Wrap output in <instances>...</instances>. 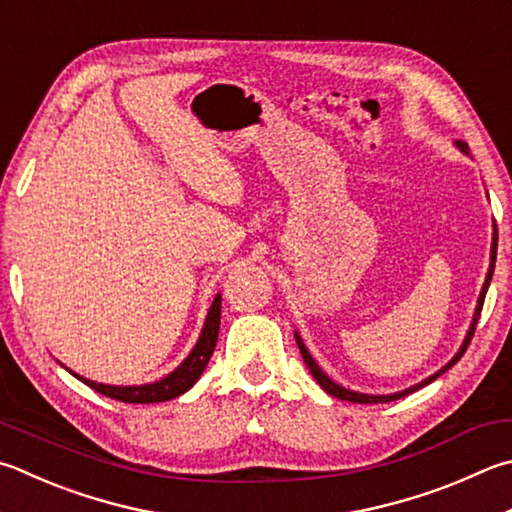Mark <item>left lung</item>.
I'll return each instance as SVG.
<instances>
[{
  "instance_id": "1",
  "label": "left lung",
  "mask_w": 512,
  "mask_h": 512,
  "mask_svg": "<svg viewBox=\"0 0 512 512\" xmlns=\"http://www.w3.org/2000/svg\"><path fill=\"white\" fill-rule=\"evenodd\" d=\"M457 147H459V150H461L463 154H470V152H468V143L457 141ZM495 259H497V226H495V235H492L490 268H488L486 282H483V286H481V293H479V300H477V309H475V318H472V324H470V329H468V333H466V340H463V345H461V349L457 351V356H454V358L448 362V365L441 367V369L436 371V374H432L430 378L421 380V383H418V385H414V387H410V389H403V392L387 394V396H371V394H358V392H351V389H347V387H340L338 383H333V380H331L327 374H324V371L318 367V362L313 360V356L309 353V349L304 347L302 338L297 336V331H295L297 347H300V353H302V358H304V362H306V367H309V371L313 374V378L318 380V385L324 389V392L331 394V396H336V398H340V401H349V403H389V401H396V398H403V396H407V394H412V392H416V389H421V387H425V385H430L432 380H436V378H439L441 374H445V371H448V369L454 365V362H459V358L463 356V353H466V349H468V345H470L472 336H475V329H477L479 315H481V309H483V300H486V291H488V286H490L492 273H495Z\"/></svg>"
}]
</instances>
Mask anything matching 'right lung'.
Segmentation results:
<instances>
[{
    "label": "right lung",
    "mask_w": 512,
    "mask_h": 512,
    "mask_svg": "<svg viewBox=\"0 0 512 512\" xmlns=\"http://www.w3.org/2000/svg\"><path fill=\"white\" fill-rule=\"evenodd\" d=\"M219 322H221V295L215 297L210 311L206 315V322H203L201 336L197 340V345L190 351V356L185 358L179 367H176L172 374H167L165 378L156 380V383H147V385H132V387H118V385H102L96 383V380L76 376L82 383L89 385L91 389H96L98 394L116 398V401L123 403H163V401H172V398L181 396L188 392V389L197 383L199 376L206 369L208 360L212 356V351L217 347V338H219Z\"/></svg>",
    "instance_id": "right-lung-1"
}]
</instances>
